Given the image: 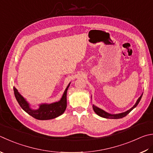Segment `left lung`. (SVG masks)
Segmentation results:
<instances>
[{"label":"left lung","instance_id":"8db88e82","mask_svg":"<svg viewBox=\"0 0 153 153\" xmlns=\"http://www.w3.org/2000/svg\"><path fill=\"white\" fill-rule=\"evenodd\" d=\"M143 96V94H141V96L138 99V100H137L136 103H135V105L132 106L131 108L129 109L126 112H122V113H119V114H109L108 112H105V111L102 110L101 108H99V107H97V106H94V105H93V110L94 111L95 113L99 115V116L103 117V118H106V119H121V118H123L126 117V115H127L129 112H130L132 109H134L136 106L138 105V104L139 103L140 100L141 99V98H142Z\"/></svg>","mask_w":153,"mask_h":153}]
</instances>
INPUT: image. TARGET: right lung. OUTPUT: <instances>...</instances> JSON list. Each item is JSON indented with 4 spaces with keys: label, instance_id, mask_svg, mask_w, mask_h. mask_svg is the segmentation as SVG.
<instances>
[{
    "label": "right lung",
    "instance_id": "obj_1",
    "mask_svg": "<svg viewBox=\"0 0 153 153\" xmlns=\"http://www.w3.org/2000/svg\"><path fill=\"white\" fill-rule=\"evenodd\" d=\"M69 86L70 83L65 89L61 99L59 101L51 104H41L40 105L39 108L36 110L30 108L29 104L19 93L17 89L15 87H14L13 89L17 102L27 113L38 120H50L58 117L65 111L67 108V93Z\"/></svg>",
    "mask_w": 153,
    "mask_h": 153
}]
</instances>
